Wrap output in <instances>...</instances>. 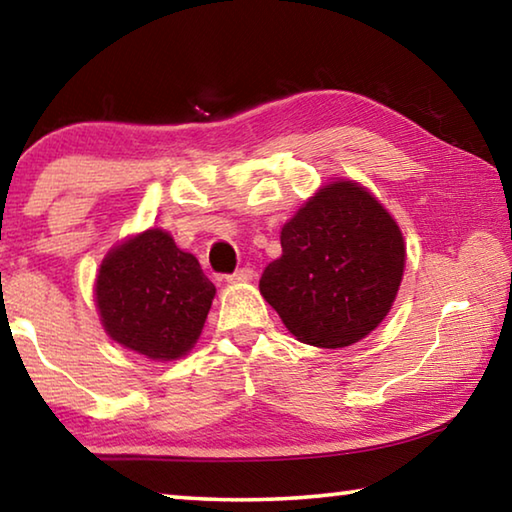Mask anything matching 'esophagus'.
Masks as SVG:
<instances>
[{
	"label": "esophagus",
	"instance_id": "1",
	"mask_svg": "<svg viewBox=\"0 0 512 512\" xmlns=\"http://www.w3.org/2000/svg\"><path fill=\"white\" fill-rule=\"evenodd\" d=\"M255 277V271L253 268H239L237 273H232V275H228V282L230 284H244V282H250Z\"/></svg>",
	"mask_w": 512,
	"mask_h": 512
}]
</instances>
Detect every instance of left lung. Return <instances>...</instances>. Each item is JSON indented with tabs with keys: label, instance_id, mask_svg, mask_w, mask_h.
Listing matches in <instances>:
<instances>
[{
	"label": "left lung",
	"instance_id": "1",
	"mask_svg": "<svg viewBox=\"0 0 512 512\" xmlns=\"http://www.w3.org/2000/svg\"><path fill=\"white\" fill-rule=\"evenodd\" d=\"M259 291L298 341L345 348L388 316L406 246L391 212L354 180H332L282 225Z\"/></svg>",
	"mask_w": 512,
	"mask_h": 512
}]
</instances>
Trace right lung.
I'll use <instances>...</instances> for the list:
<instances>
[{
  "mask_svg": "<svg viewBox=\"0 0 512 512\" xmlns=\"http://www.w3.org/2000/svg\"><path fill=\"white\" fill-rule=\"evenodd\" d=\"M214 296L198 259L162 228L110 248L94 282V302L110 339L162 363L194 348Z\"/></svg>",
  "mask_w": 512,
  "mask_h": 512,
  "instance_id": "obj_1",
  "label": "right lung"
}]
</instances>
